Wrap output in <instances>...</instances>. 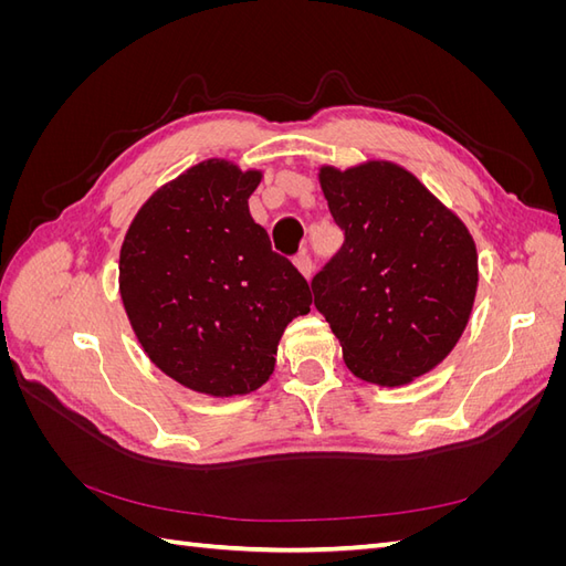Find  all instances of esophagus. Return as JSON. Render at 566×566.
Wrapping results in <instances>:
<instances>
[{"label": "esophagus", "instance_id": "obj_1", "mask_svg": "<svg viewBox=\"0 0 566 566\" xmlns=\"http://www.w3.org/2000/svg\"><path fill=\"white\" fill-rule=\"evenodd\" d=\"M295 266L302 271V276L310 281L312 279V273H314V262H312V256H310V252L306 250H302L297 256H295Z\"/></svg>", "mask_w": 566, "mask_h": 566}]
</instances>
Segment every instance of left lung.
<instances>
[{
	"mask_svg": "<svg viewBox=\"0 0 566 566\" xmlns=\"http://www.w3.org/2000/svg\"><path fill=\"white\" fill-rule=\"evenodd\" d=\"M342 250L312 281L347 368L397 387L432 370L465 331L476 248L465 224L403 167H321Z\"/></svg>",
	"mask_w": 566,
	"mask_h": 566,
	"instance_id": "obj_1",
	"label": "left lung"
}]
</instances>
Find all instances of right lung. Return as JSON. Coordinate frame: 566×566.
I'll list each match as a JSON object with an SVG mask.
<instances>
[{
  "instance_id": "obj_1",
  "label": "right lung",
  "mask_w": 566,
  "mask_h": 566,
  "mask_svg": "<svg viewBox=\"0 0 566 566\" xmlns=\"http://www.w3.org/2000/svg\"><path fill=\"white\" fill-rule=\"evenodd\" d=\"M262 172L205 160L153 193L119 250V295L144 352L179 385L235 397L262 387L310 283L273 252L248 198Z\"/></svg>"
}]
</instances>
